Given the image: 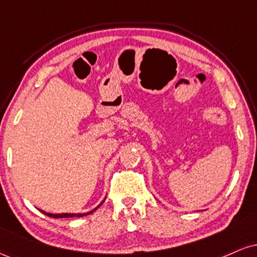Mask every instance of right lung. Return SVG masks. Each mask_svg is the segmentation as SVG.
Returning a JSON list of instances; mask_svg holds the SVG:
<instances>
[{
	"label": "right lung",
	"instance_id": "1",
	"mask_svg": "<svg viewBox=\"0 0 257 257\" xmlns=\"http://www.w3.org/2000/svg\"><path fill=\"white\" fill-rule=\"evenodd\" d=\"M105 200V199H104ZM104 200H102L101 203H100V204L96 206V208H94L93 210H90V211H88V213H78V214H73V213H65V214H51V213H46V211H43V210H40V211H42V213L44 214V215H47V216H49V217H54V219H59V217H82V216H85V215H89V214H91V213H94V211L96 210V209L99 208L100 205L102 204V203H104Z\"/></svg>",
	"mask_w": 257,
	"mask_h": 257
}]
</instances>
